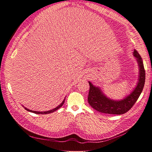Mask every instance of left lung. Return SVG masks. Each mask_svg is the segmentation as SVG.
<instances>
[{"label": "left lung", "instance_id": "8db88e82", "mask_svg": "<svg viewBox=\"0 0 152 152\" xmlns=\"http://www.w3.org/2000/svg\"><path fill=\"white\" fill-rule=\"evenodd\" d=\"M133 56L139 64V75L138 82L135 89L128 96L121 100H113L107 98L99 87H95L89 82L90 89L88 96V102L95 110L100 113L111 115H122L128 112L135 104L142 93L145 83V70L142 58L136 50Z\"/></svg>", "mask_w": 152, "mask_h": 152}]
</instances>
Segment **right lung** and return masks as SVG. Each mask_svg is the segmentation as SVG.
<instances>
[{
  "label": "right lung",
  "instance_id": "obj_1",
  "mask_svg": "<svg viewBox=\"0 0 152 152\" xmlns=\"http://www.w3.org/2000/svg\"><path fill=\"white\" fill-rule=\"evenodd\" d=\"M65 99H64L63 100V101L61 102V104H60L58 107H56V108H54V109H51V110H50V111H32V110H30V109H27L26 107H24V109H26V111H30V112H31V113H36V114H48V113H53V112H54L55 111H56V110H58V109H59L60 107H61L62 105H63V104H64V102H65Z\"/></svg>",
  "mask_w": 152,
  "mask_h": 152
}]
</instances>
